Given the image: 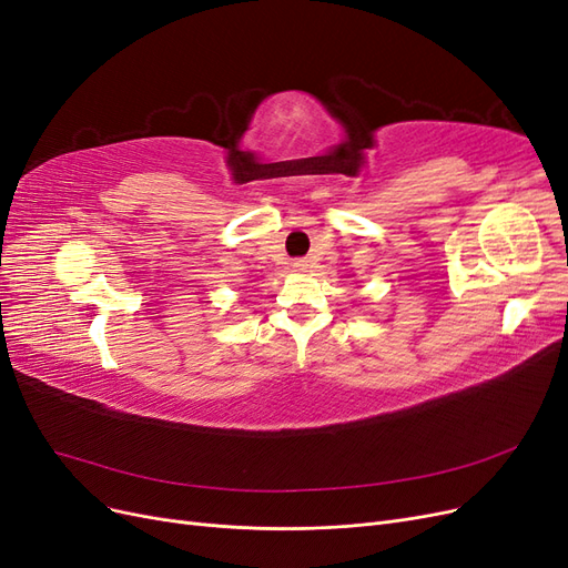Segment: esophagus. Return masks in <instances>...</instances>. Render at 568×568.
<instances>
[{"mask_svg": "<svg viewBox=\"0 0 568 568\" xmlns=\"http://www.w3.org/2000/svg\"><path fill=\"white\" fill-rule=\"evenodd\" d=\"M294 270H307L305 257H298V261H294Z\"/></svg>", "mask_w": 568, "mask_h": 568, "instance_id": "34e87169", "label": "esophagus"}]
</instances>
